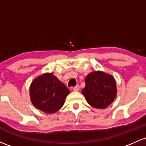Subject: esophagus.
<instances>
[{
	"mask_svg": "<svg viewBox=\"0 0 146 146\" xmlns=\"http://www.w3.org/2000/svg\"><path fill=\"white\" fill-rule=\"evenodd\" d=\"M79 90H80V86L79 85H76V87H74V88L73 89V91H75V92H78V91H79Z\"/></svg>",
	"mask_w": 146,
	"mask_h": 146,
	"instance_id": "obj_1",
	"label": "esophagus"
}]
</instances>
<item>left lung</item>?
I'll use <instances>...</instances> for the list:
<instances>
[{"instance_id": "8db88e82", "label": "left lung", "mask_w": 146, "mask_h": 146, "mask_svg": "<svg viewBox=\"0 0 146 146\" xmlns=\"http://www.w3.org/2000/svg\"><path fill=\"white\" fill-rule=\"evenodd\" d=\"M82 90L87 103L98 109H104L114 101L117 96V86L114 77L97 70L89 73Z\"/></svg>"}]
</instances>
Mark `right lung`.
<instances>
[{
    "mask_svg": "<svg viewBox=\"0 0 146 146\" xmlns=\"http://www.w3.org/2000/svg\"><path fill=\"white\" fill-rule=\"evenodd\" d=\"M30 99L33 105L41 111L52 114L64 106L70 90L52 73L35 78L30 85Z\"/></svg>",
    "mask_w": 146,
    "mask_h": 146,
    "instance_id": "add662e5",
    "label": "right lung"
}]
</instances>
